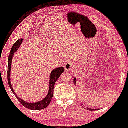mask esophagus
Returning a JSON list of instances; mask_svg holds the SVG:
<instances>
[{"label": "esophagus", "mask_w": 128, "mask_h": 128, "mask_svg": "<svg viewBox=\"0 0 128 128\" xmlns=\"http://www.w3.org/2000/svg\"><path fill=\"white\" fill-rule=\"evenodd\" d=\"M74 66V64L72 62H67L64 64V69L65 71L67 72H70L71 70L73 69Z\"/></svg>", "instance_id": "esophagus-1"}]
</instances>
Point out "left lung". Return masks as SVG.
Here are the masks:
<instances>
[{
	"label": "left lung",
	"instance_id": "8db88e82",
	"mask_svg": "<svg viewBox=\"0 0 128 128\" xmlns=\"http://www.w3.org/2000/svg\"><path fill=\"white\" fill-rule=\"evenodd\" d=\"M76 81H77V80H76V77H74V78L73 79V82H74V84H75V85H76ZM84 108H85L84 107H83ZM85 109H87V110H90V111H94V110H97V109H94V108H89V107H87L86 108H85Z\"/></svg>",
	"mask_w": 128,
	"mask_h": 128
}]
</instances>
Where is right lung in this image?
<instances>
[{"label":"right lung","mask_w":128,"mask_h":128,"mask_svg":"<svg viewBox=\"0 0 128 128\" xmlns=\"http://www.w3.org/2000/svg\"><path fill=\"white\" fill-rule=\"evenodd\" d=\"M23 38H21L19 39L13 45L12 47L10 50V55H9L8 58V72H7V79H8V85L10 86V89L13 92L14 94L15 95V97H16L17 99L18 100L21 104L23 106H25L27 108L30 109V110H42L45 108L47 107L48 105H49L50 102L51 100H52V97H53L54 94V87L55 82L56 80L58 79L60 77L61 74L64 72V67H58V68H55L54 70L50 72L49 76V82H48V93H47V96L44 97L43 99L40 100L38 101V102H28L26 101L23 100V99L18 97L16 95V92L14 91L13 87L11 84V80H10V73H11V66H12V62L13 56H14V53L18 50L20 46H21L22 43L23 42Z\"/></svg>","instance_id":"obj_1"}]
</instances>
